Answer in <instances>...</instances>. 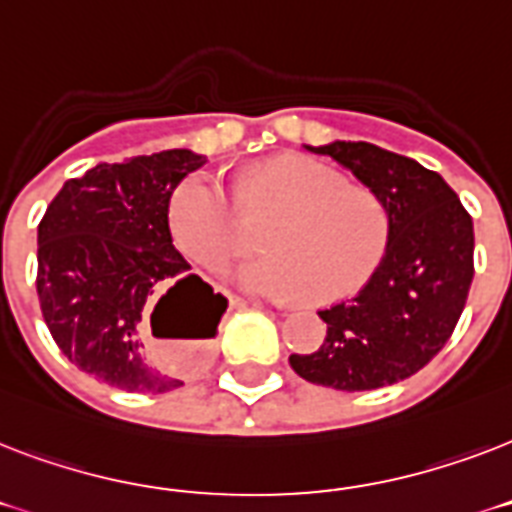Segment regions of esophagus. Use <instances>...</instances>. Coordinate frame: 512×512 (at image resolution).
Segmentation results:
<instances>
[{
	"label": "esophagus",
	"instance_id": "34e87169",
	"mask_svg": "<svg viewBox=\"0 0 512 512\" xmlns=\"http://www.w3.org/2000/svg\"><path fill=\"white\" fill-rule=\"evenodd\" d=\"M271 308H276V311H281V308H284V305H279V303H273Z\"/></svg>",
	"mask_w": 512,
	"mask_h": 512
}]
</instances>
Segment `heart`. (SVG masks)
Listing matches in <instances>:
<instances>
[{
	"label": "heart",
	"instance_id": "obj_1",
	"mask_svg": "<svg viewBox=\"0 0 512 512\" xmlns=\"http://www.w3.org/2000/svg\"><path fill=\"white\" fill-rule=\"evenodd\" d=\"M236 198L252 225H271L260 260L236 271L239 287L265 297H305L324 305L353 295L388 244L380 196L311 159H271L241 177ZM177 249L204 268H223L249 249L235 199L220 180L193 175L170 204Z\"/></svg>",
	"mask_w": 512,
	"mask_h": 512
}]
</instances>
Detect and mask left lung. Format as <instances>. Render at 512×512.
Returning a JSON list of instances; mask_svg holds the SVG:
<instances>
[{
  "label": "left lung",
  "instance_id": "obj_1",
  "mask_svg": "<svg viewBox=\"0 0 512 512\" xmlns=\"http://www.w3.org/2000/svg\"><path fill=\"white\" fill-rule=\"evenodd\" d=\"M329 156L380 196L388 244L350 300L319 311L327 337L292 353L303 380L335 390H377L420 372L452 337L473 281V220L438 172L364 140L303 146Z\"/></svg>",
  "mask_w": 512,
  "mask_h": 512
}]
</instances>
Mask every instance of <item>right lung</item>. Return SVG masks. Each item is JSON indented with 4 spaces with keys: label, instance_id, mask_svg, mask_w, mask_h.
Segmentation results:
<instances>
[{
    "label": "right lung",
    "instance_id": "right-lung-1",
    "mask_svg": "<svg viewBox=\"0 0 512 512\" xmlns=\"http://www.w3.org/2000/svg\"><path fill=\"white\" fill-rule=\"evenodd\" d=\"M204 154L170 148L98 164L68 180L39 223L36 292L52 340L95 380L167 393L183 380L146 356L143 316H170L172 340L215 337L228 300L193 276L172 244L170 199ZM154 324V316H151Z\"/></svg>",
    "mask_w": 512,
    "mask_h": 512
}]
</instances>
